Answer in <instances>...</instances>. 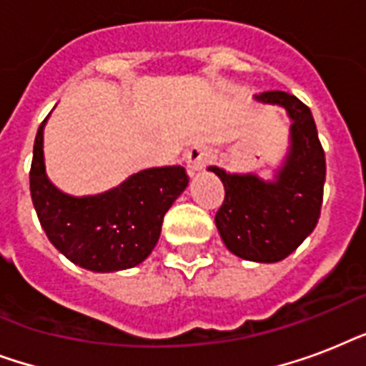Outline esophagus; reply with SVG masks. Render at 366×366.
Returning <instances> with one entry per match:
<instances>
[{"mask_svg": "<svg viewBox=\"0 0 366 366\" xmlns=\"http://www.w3.org/2000/svg\"><path fill=\"white\" fill-rule=\"evenodd\" d=\"M211 149L205 148V146H194L192 149H188V154H186V165H188L189 174L203 171L211 163Z\"/></svg>", "mask_w": 366, "mask_h": 366, "instance_id": "esophagus-1", "label": "esophagus"}]
</instances>
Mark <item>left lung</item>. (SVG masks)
<instances>
[{
	"label": "left lung",
	"instance_id": "obj_1",
	"mask_svg": "<svg viewBox=\"0 0 366 366\" xmlns=\"http://www.w3.org/2000/svg\"><path fill=\"white\" fill-rule=\"evenodd\" d=\"M256 102L281 106L290 117V146L273 180L232 174L209 167L226 197L214 222L229 252L250 262H279L317 226L327 165L310 108L283 91L254 94Z\"/></svg>",
	"mask_w": 366,
	"mask_h": 366
}]
</instances>
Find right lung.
I'll return each mask as SVG.
<instances>
[{"instance_id":"obj_1","label":"right lung","mask_w":366,"mask_h":366,"mask_svg":"<svg viewBox=\"0 0 366 366\" xmlns=\"http://www.w3.org/2000/svg\"><path fill=\"white\" fill-rule=\"evenodd\" d=\"M47 117L37 129L30 169L31 201L43 232L68 260L91 272L138 266L152 254L165 212L188 186L186 169H146L104 194L74 197L60 192L45 172Z\"/></svg>"}]
</instances>
